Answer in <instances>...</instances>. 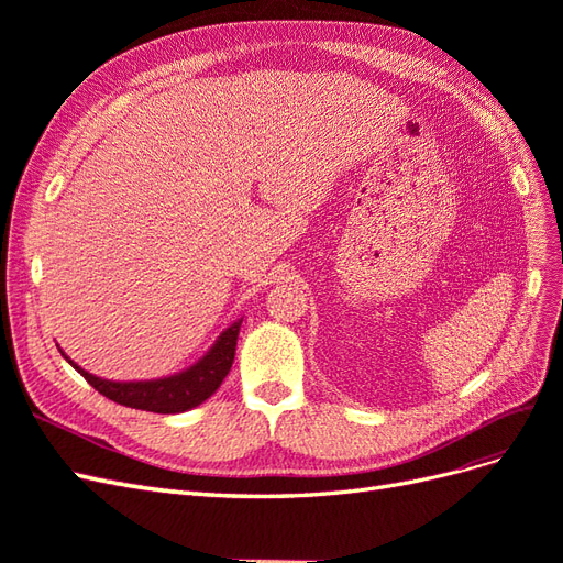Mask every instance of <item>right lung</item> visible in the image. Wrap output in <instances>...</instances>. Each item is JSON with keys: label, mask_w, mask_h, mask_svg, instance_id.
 I'll list each match as a JSON object with an SVG mask.
<instances>
[{"label": "right lung", "mask_w": 563, "mask_h": 563, "mask_svg": "<svg viewBox=\"0 0 563 563\" xmlns=\"http://www.w3.org/2000/svg\"><path fill=\"white\" fill-rule=\"evenodd\" d=\"M242 319H236L230 329L218 335L213 347L201 356L197 364L185 368L176 376L157 378V380H139V383H114L103 380L93 376V373L84 371L77 366L70 356H63L67 360L77 373H81L84 380H87L100 395L129 406V408H141V411L152 413H183L190 411V408L207 401L213 391L225 380V376L232 368L234 362V350H236V335H240Z\"/></svg>", "instance_id": "obj_1"}]
</instances>
